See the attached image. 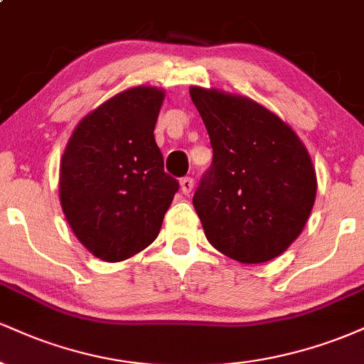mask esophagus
<instances>
[{
  "label": "esophagus",
  "instance_id": "obj_1",
  "mask_svg": "<svg viewBox=\"0 0 364 364\" xmlns=\"http://www.w3.org/2000/svg\"><path fill=\"white\" fill-rule=\"evenodd\" d=\"M179 185H181V191L185 195H190L191 190H193V178H181V181H179Z\"/></svg>",
  "mask_w": 364,
  "mask_h": 364
}]
</instances>
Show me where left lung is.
<instances>
[{"mask_svg":"<svg viewBox=\"0 0 364 364\" xmlns=\"http://www.w3.org/2000/svg\"><path fill=\"white\" fill-rule=\"evenodd\" d=\"M214 150L193 195L208 243L241 263H263L301 235L315 203L306 147L277 114L241 95L191 87Z\"/></svg>","mask_w":364,"mask_h":364,"instance_id":"obj_1","label":"left lung"}]
</instances>
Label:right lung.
<instances>
[{
    "mask_svg": "<svg viewBox=\"0 0 364 364\" xmlns=\"http://www.w3.org/2000/svg\"><path fill=\"white\" fill-rule=\"evenodd\" d=\"M164 90L133 87L87 114L66 144L60 200L94 257L121 262L156 240L179 183L154 139Z\"/></svg>",
    "mask_w": 364,
    "mask_h": 364,
    "instance_id": "obj_1",
    "label": "right lung"
}]
</instances>
